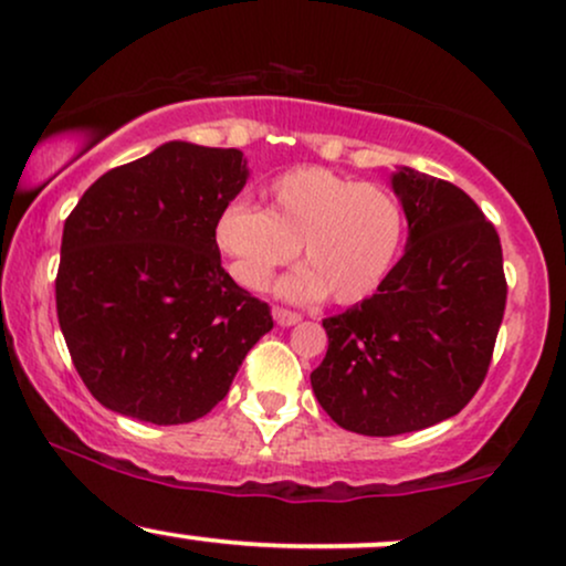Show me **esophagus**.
<instances>
[{"mask_svg":"<svg viewBox=\"0 0 566 566\" xmlns=\"http://www.w3.org/2000/svg\"><path fill=\"white\" fill-rule=\"evenodd\" d=\"M274 322L279 326H295L301 322V313L290 311V308H282V305H274Z\"/></svg>","mask_w":566,"mask_h":566,"instance_id":"obj_1","label":"esophagus"}]
</instances>
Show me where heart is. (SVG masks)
Returning <instances> with one entry per match:
<instances>
[{"label":"heart","mask_w":566,"mask_h":566,"mask_svg":"<svg viewBox=\"0 0 566 566\" xmlns=\"http://www.w3.org/2000/svg\"><path fill=\"white\" fill-rule=\"evenodd\" d=\"M403 231V206L387 187L301 166L265 184L263 210L229 202L213 237L242 287L263 290L301 244L308 265L284 279V295L303 301L329 292L335 303L350 305L382 287Z\"/></svg>","instance_id":"b5f03b06"}]
</instances>
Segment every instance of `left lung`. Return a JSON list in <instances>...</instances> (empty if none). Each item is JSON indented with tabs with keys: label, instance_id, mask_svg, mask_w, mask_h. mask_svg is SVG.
Segmentation results:
<instances>
[{
	"label": "left lung",
	"instance_id": "left-lung-1",
	"mask_svg": "<svg viewBox=\"0 0 566 566\" xmlns=\"http://www.w3.org/2000/svg\"><path fill=\"white\" fill-rule=\"evenodd\" d=\"M406 253L382 287L324 318L311 385L343 430L390 438L451 419L485 379L506 308L499 231L451 181L400 166Z\"/></svg>",
	"mask_w": 566,
	"mask_h": 566
}]
</instances>
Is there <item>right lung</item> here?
I'll return each instance as SVG.
<instances>
[{"label":"right lung","mask_w":566,"mask_h":566,"mask_svg":"<svg viewBox=\"0 0 566 566\" xmlns=\"http://www.w3.org/2000/svg\"><path fill=\"white\" fill-rule=\"evenodd\" d=\"M244 181L240 149L166 142L102 174L65 218L60 329L111 411L149 424L206 417L274 326L269 303L223 271L213 237Z\"/></svg>","instance_id":"1"}]
</instances>
